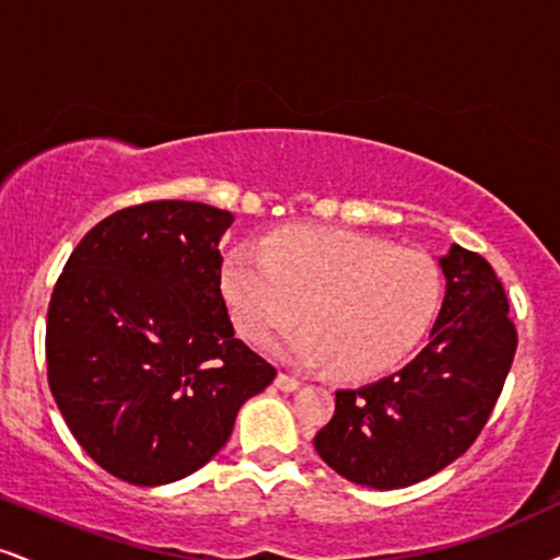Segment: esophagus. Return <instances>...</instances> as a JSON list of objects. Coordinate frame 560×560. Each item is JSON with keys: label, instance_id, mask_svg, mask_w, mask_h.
<instances>
[{"label": "esophagus", "instance_id": "esophagus-1", "mask_svg": "<svg viewBox=\"0 0 560 560\" xmlns=\"http://www.w3.org/2000/svg\"><path fill=\"white\" fill-rule=\"evenodd\" d=\"M275 386H278L280 392H295V389H299V386H301V382H299V378H295V376L282 374V371H280V374L275 376Z\"/></svg>", "mask_w": 560, "mask_h": 560}]
</instances>
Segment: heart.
Returning <instances> with one entry per match:
<instances>
[{
    "label": "heart",
    "instance_id": "b5f03b06",
    "mask_svg": "<svg viewBox=\"0 0 560 560\" xmlns=\"http://www.w3.org/2000/svg\"><path fill=\"white\" fill-rule=\"evenodd\" d=\"M220 293L233 327L259 345L301 316L278 345L288 361L329 365L342 378L397 369L436 319L441 272L420 252L337 228H291L265 246L225 254Z\"/></svg>",
    "mask_w": 560,
    "mask_h": 560
}]
</instances>
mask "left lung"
Wrapping results in <instances>:
<instances>
[{
  "label": "left lung",
  "instance_id": "left-lung-1",
  "mask_svg": "<svg viewBox=\"0 0 560 560\" xmlns=\"http://www.w3.org/2000/svg\"><path fill=\"white\" fill-rule=\"evenodd\" d=\"M439 265L446 295L431 342L397 374L337 392L314 436L319 457L358 486L407 488L462 457L512 369L516 329L493 267L457 244Z\"/></svg>",
  "mask_w": 560,
  "mask_h": 560
}]
</instances>
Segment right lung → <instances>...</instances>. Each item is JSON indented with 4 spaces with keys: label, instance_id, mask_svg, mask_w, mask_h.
Wrapping results in <instances>:
<instances>
[{
    "label": "right lung",
    "instance_id": "1",
    "mask_svg": "<svg viewBox=\"0 0 560 560\" xmlns=\"http://www.w3.org/2000/svg\"><path fill=\"white\" fill-rule=\"evenodd\" d=\"M228 210L124 207L69 254L46 316L48 386L114 478L165 486L205 467L278 371L233 335L220 293Z\"/></svg>",
    "mask_w": 560,
    "mask_h": 560
}]
</instances>
